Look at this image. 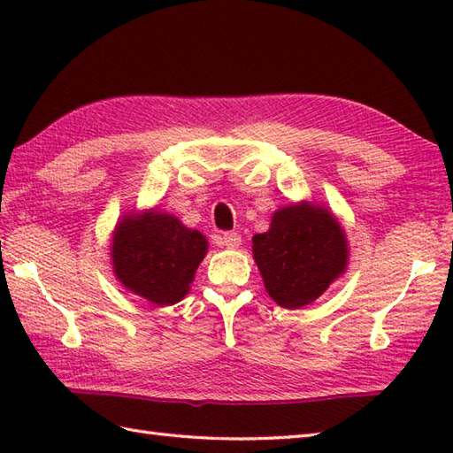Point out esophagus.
Segmentation results:
<instances>
[{
  "label": "esophagus",
  "mask_w": 453,
  "mask_h": 453,
  "mask_svg": "<svg viewBox=\"0 0 453 453\" xmlns=\"http://www.w3.org/2000/svg\"><path fill=\"white\" fill-rule=\"evenodd\" d=\"M218 245L227 247V249H237L239 245H242V235L235 234V232L221 234V235L218 237Z\"/></svg>",
  "instance_id": "obj_1"
}]
</instances>
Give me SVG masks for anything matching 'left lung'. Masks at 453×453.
I'll use <instances>...</instances> for the list:
<instances>
[{
  "mask_svg": "<svg viewBox=\"0 0 453 453\" xmlns=\"http://www.w3.org/2000/svg\"><path fill=\"white\" fill-rule=\"evenodd\" d=\"M253 257L268 296L300 310L346 271L349 243L329 210L300 202L274 211L268 232L253 237Z\"/></svg>",
  "mask_w": 453,
  "mask_h": 453,
  "instance_id": "1",
  "label": "left lung"
}]
</instances>
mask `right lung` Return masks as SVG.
I'll list each match as a JSON object with an SVG mask.
<instances>
[{
    "instance_id": "obj_1",
    "label": "right lung",
    "mask_w": 453,
    "mask_h": 453,
    "mask_svg": "<svg viewBox=\"0 0 453 453\" xmlns=\"http://www.w3.org/2000/svg\"><path fill=\"white\" fill-rule=\"evenodd\" d=\"M206 251V237L196 229L182 226L175 216L148 210L119 221L111 258L127 290L156 305H173L188 294Z\"/></svg>"
}]
</instances>
